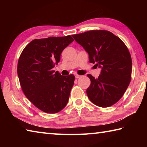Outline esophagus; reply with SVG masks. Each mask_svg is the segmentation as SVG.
<instances>
[{
	"label": "esophagus",
	"mask_w": 147,
	"mask_h": 147,
	"mask_svg": "<svg viewBox=\"0 0 147 147\" xmlns=\"http://www.w3.org/2000/svg\"><path fill=\"white\" fill-rule=\"evenodd\" d=\"M81 77V76L80 75H78V74H76L75 75V78H80Z\"/></svg>",
	"instance_id": "34e87169"
}]
</instances>
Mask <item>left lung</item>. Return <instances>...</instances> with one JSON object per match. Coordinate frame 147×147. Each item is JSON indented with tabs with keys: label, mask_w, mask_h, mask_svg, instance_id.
<instances>
[{
	"label": "left lung",
	"mask_w": 147,
	"mask_h": 147,
	"mask_svg": "<svg viewBox=\"0 0 147 147\" xmlns=\"http://www.w3.org/2000/svg\"><path fill=\"white\" fill-rule=\"evenodd\" d=\"M88 53L89 62L101 69L98 78L88 74V98L102 108L113 105L123 96L131 80V56L123 41L107 30H90L73 35Z\"/></svg>",
	"instance_id": "8db88e82"
}]
</instances>
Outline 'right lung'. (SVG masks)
Returning <instances> with one entry per match:
<instances>
[{
  "label": "right lung",
  "instance_id": "add662e5",
  "mask_svg": "<svg viewBox=\"0 0 147 147\" xmlns=\"http://www.w3.org/2000/svg\"><path fill=\"white\" fill-rule=\"evenodd\" d=\"M74 39L71 36L34 39L22 52L17 74L26 98L40 110L56 113L68 102L74 76H62L53 69L62 51Z\"/></svg>",
  "mask_w": 147,
  "mask_h": 147
}]
</instances>
